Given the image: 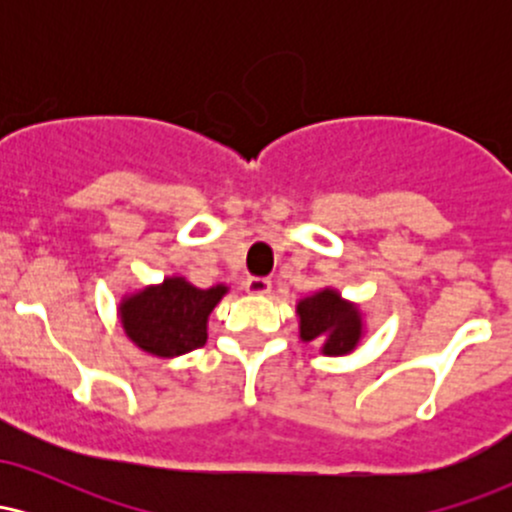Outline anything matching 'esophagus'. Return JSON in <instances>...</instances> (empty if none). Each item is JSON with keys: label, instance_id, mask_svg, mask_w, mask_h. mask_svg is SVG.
<instances>
[{"label": "esophagus", "instance_id": "34e87169", "mask_svg": "<svg viewBox=\"0 0 512 512\" xmlns=\"http://www.w3.org/2000/svg\"><path fill=\"white\" fill-rule=\"evenodd\" d=\"M245 291H248L250 296H267V293L272 291V281L264 279V276H250V279L245 281Z\"/></svg>", "mask_w": 512, "mask_h": 512}]
</instances>
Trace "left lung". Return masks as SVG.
Returning <instances> with one entry per match:
<instances>
[{
	"instance_id": "1",
	"label": "left lung",
	"mask_w": 512,
	"mask_h": 512,
	"mask_svg": "<svg viewBox=\"0 0 512 512\" xmlns=\"http://www.w3.org/2000/svg\"><path fill=\"white\" fill-rule=\"evenodd\" d=\"M298 332L303 342L320 344L325 356H344L363 337V317L356 303L344 301L337 289L315 291L296 305Z\"/></svg>"
}]
</instances>
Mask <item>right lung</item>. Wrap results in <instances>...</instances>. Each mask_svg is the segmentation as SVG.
Returning a JSON list of instances; mask_svg holds the SVG:
<instances>
[{"label": "right lung", "mask_w": 512, "mask_h": 512, "mask_svg": "<svg viewBox=\"0 0 512 512\" xmlns=\"http://www.w3.org/2000/svg\"><path fill=\"white\" fill-rule=\"evenodd\" d=\"M226 293V284L197 289L185 276H166L122 298L117 315L132 344L151 356L175 358L207 344L209 315Z\"/></svg>", "instance_id": "obj_1"}]
</instances>
